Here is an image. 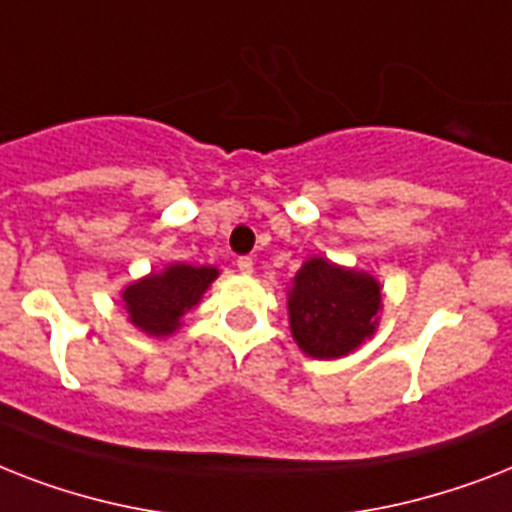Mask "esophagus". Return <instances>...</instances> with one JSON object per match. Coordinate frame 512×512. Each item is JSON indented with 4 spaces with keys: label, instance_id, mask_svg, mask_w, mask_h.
<instances>
[{
    "label": "esophagus",
    "instance_id": "esophagus-1",
    "mask_svg": "<svg viewBox=\"0 0 512 512\" xmlns=\"http://www.w3.org/2000/svg\"><path fill=\"white\" fill-rule=\"evenodd\" d=\"M236 268H239L244 276H249V273L255 271V263H252V257H239V260H236Z\"/></svg>",
    "mask_w": 512,
    "mask_h": 512
}]
</instances>
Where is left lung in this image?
<instances>
[{
  "label": "left lung",
  "mask_w": 512,
  "mask_h": 512,
  "mask_svg": "<svg viewBox=\"0 0 512 512\" xmlns=\"http://www.w3.org/2000/svg\"><path fill=\"white\" fill-rule=\"evenodd\" d=\"M382 297V284L369 271L313 255L287 289L289 332L305 356H348L380 327Z\"/></svg>",
  "instance_id": "8db88e82"
}]
</instances>
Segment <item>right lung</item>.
Masks as SVG:
<instances>
[{
	"mask_svg": "<svg viewBox=\"0 0 512 512\" xmlns=\"http://www.w3.org/2000/svg\"><path fill=\"white\" fill-rule=\"evenodd\" d=\"M220 276L212 265L167 263L122 289L127 321L148 337H170L183 327V316L201 303V297Z\"/></svg>",
	"mask_w": 512,
	"mask_h": 512,
	"instance_id": "1",
	"label": "right lung"
}]
</instances>
